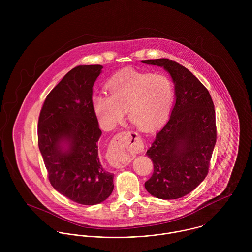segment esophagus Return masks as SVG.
Returning <instances> with one entry per match:
<instances>
[{"label":"esophagus","instance_id":"esophagus-1","mask_svg":"<svg viewBox=\"0 0 252 252\" xmlns=\"http://www.w3.org/2000/svg\"><path fill=\"white\" fill-rule=\"evenodd\" d=\"M126 135L125 132L117 134L108 147L107 159L108 163L115 168L126 167L131 161L130 152L134 146Z\"/></svg>","mask_w":252,"mask_h":252}]
</instances>
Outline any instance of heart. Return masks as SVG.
Returning a JSON list of instances; mask_svg holds the SVG:
<instances>
[{
  "label": "heart",
  "instance_id": "1",
  "mask_svg": "<svg viewBox=\"0 0 252 252\" xmlns=\"http://www.w3.org/2000/svg\"><path fill=\"white\" fill-rule=\"evenodd\" d=\"M108 95L92 98V106L101 125L113 128L124 116L137 127L151 130L168 116L174 101L172 80L163 73L151 74L126 70L114 74L106 84Z\"/></svg>",
  "mask_w": 252,
  "mask_h": 252
}]
</instances>
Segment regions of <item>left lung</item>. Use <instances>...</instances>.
Segmentation results:
<instances>
[{
	"instance_id": "8db88e82",
	"label": "left lung",
	"mask_w": 252,
	"mask_h": 252,
	"mask_svg": "<svg viewBox=\"0 0 252 252\" xmlns=\"http://www.w3.org/2000/svg\"><path fill=\"white\" fill-rule=\"evenodd\" d=\"M142 62L163 67L171 74L176 92L171 116L145 153L154 171L144 186L156 198L179 199L209 173L216 143L214 102L204 84L178 62L167 58Z\"/></svg>"
}]
</instances>
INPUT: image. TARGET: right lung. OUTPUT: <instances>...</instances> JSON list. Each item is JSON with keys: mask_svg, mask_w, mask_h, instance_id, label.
Masks as SVG:
<instances>
[{"mask_svg": "<svg viewBox=\"0 0 252 252\" xmlns=\"http://www.w3.org/2000/svg\"><path fill=\"white\" fill-rule=\"evenodd\" d=\"M101 65L77 66L47 95L40 109L37 143L51 185L75 203L92 206L108 199L113 174L102 166V135L92 106Z\"/></svg>", "mask_w": 252, "mask_h": 252, "instance_id": "obj_1", "label": "right lung"}]
</instances>
